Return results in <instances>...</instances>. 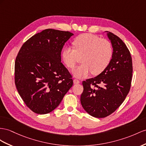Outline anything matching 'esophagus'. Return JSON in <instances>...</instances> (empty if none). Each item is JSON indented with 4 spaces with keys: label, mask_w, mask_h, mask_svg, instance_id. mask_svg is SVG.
<instances>
[{
    "label": "esophagus",
    "mask_w": 146,
    "mask_h": 146,
    "mask_svg": "<svg viewBox=\"0 0 146 146\" xmlns=\"http://www.w3.org/2000/svg\"><path fill=\"white\" fill-rule=\"evenodd\" d=\"M73 83H74V84H79L80 83V80H78L77 79H74Z\"/></svg>",
    "instance_id": "1"
}]
</instances>
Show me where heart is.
<instances>
[{
  "instance_id": "obj_1",
  "label": "heart",
  "mask_w": 146,
  "mask_h": 146,
  "mask_svg": "<svg viewBox=\"0 0 146 146\" xmlns=\"http://www.w3.org/2000/svg\"><path fill=\"white\" fill-rule=\"evenodd\" d=\"M74 50L65 47L62 51V58L68 68H73L81 57L82 64L73 70L78 78L85 77L91 72L94 75L101 73L109 65L112 56V46L109 40L100 39L92 34H82L73 41Z\"/></svg>"
}]
</instances>
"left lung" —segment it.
Returning a JSON list of instances; mask_svg holds the SVG:
<instances>
[{"mask_svg": "<svg viewBox=\"0 0 146 146\" xmlns=\"http://www.w3.org/2000/svg\"><path fill=\"white\" fill-rule=\"evenodd\" d=\"M107 36L113 47L109 65L98 76L83 81L81 104L96 118H104L117 110L130 90L133 75L132 58L123 40L112 33Z\"/></svg>", "mask_w": 146, "mask_h": 146, "instance_id": "obj_1", "label": "left lung"}]
</instances>
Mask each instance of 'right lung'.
<instances>
[{
    "instance_id": "right-lung-1",
    "label": "right lung",
    "mask_w": 146,
    "mask_h": 146,
    "mask_svg": "<svg viewBox=\"0 0 146 146\" xmlns=\"http://www.w3.org/2000/svg\"><path fill=\"white\" fill-rule=\"evenodd\" d=\"M73 33L46 29L23 44L15 63V83L29 109L46 114L60 104L73 84L61 62V52Z\"/></svg>"
}]
</instances>
